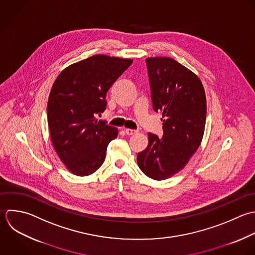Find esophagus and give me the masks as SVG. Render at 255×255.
I'll return each instance as SVG.
<instances>
[{
  "label": "esophagus",
  "instance_id": "34e87169",
  "mask_svg": "<svg viewBox=\"0 0 255 255\" xmlns=\"http://www.w3.org/2000/svg\"><path fill=\"white\" fill-rule=\"evenodd\" d=\"M125 133H126L127 135L131 136V135H134V134L138 133V131H137V130H134V129H129V128H126V129H125Z\"/></svg>",
  "mask_w": 255,
  "mask_h": 255
}]
</instances>
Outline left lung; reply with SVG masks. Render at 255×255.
Returning a JSON list of instances; mask_svg holds the SVG:
<instances>
[{
    "label": "left lung",
    "instance_id": "8db88e82",
    "mask_svg": "<svg viewBox=\"0 0 255 255\" xmlns=\"http://www.w3.org/2000/svg\"><path fill=\"white\" fill-rule=\"evenodd\" d=\"M154 111L163 115V137L149 133L137 163L149 178L162 181L180 172L201 145L207 116L200 78L170 57L146 58Z\"/></svg>",
    "mask_w": 255,
    "mask_h": 255
}]
</instances>
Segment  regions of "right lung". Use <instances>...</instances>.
Listing matches in <instances>:
<instances>
[{"label":"right lung","instance_id":"1","mask_svg":"<svg viewBox=\"0 0 255 255\" xmlns=\"http://www.w3.org/2000/svg\"><path fill=\"white\" fill-rule=\"evenodd\" d=\"M132 62L96 54L67 66L55 79L47 102L48 128L56 154L72 174L88 176L103 164L118 130L96 115L104 112L107 91Z\"/></svg>","mask_w":255,"mask_h":255}]
</instances>
